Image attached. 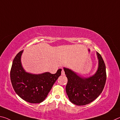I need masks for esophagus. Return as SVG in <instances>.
Here are the masks:
<instances>
[{"label":"esophagus","mask_w":120,"mask_h":120,"mask_svg":"<svg viewBox=\"0 0 120 120\" xmlns=\"http://www.w3.org/2000/svg\"><path fill=\"white\" fill-rule=\"evenodd\" d=\"M61 75H65V74H64V69H62V71H61Z\"/></svg>","instance_id":"esophagus-1"}]
</instances>
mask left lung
<instances>
[{
	"label": "left lung",
	"mask_w": 120,
	"mask_h": 120,
	"mask_svg": "<svg viewBox=\"0 0 120 120\" xmlns=\"http://www.w3.org/2000/svg\"><path fill=\"white\" fill-rule=\"evenodd\" d=\"M99 60L97 71L89 78H82L70 69L64 68L68 79L66 91L70 101L78 106L89 104L99 96L106 81V66L102 57L97 52Z\"/></svg>",
	"instance_id": "left-lung-1"
}]
</instances>
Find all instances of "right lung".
I'll use <instances>...</instances> for the list:
<instances>
[{
    "label": "right lung",
    "instance_id": "obj_1",
    "mask_svg": "<svg viewBox=\"0 0 120 120\" xmlns=\"http://www.w3.org/2000/svg\"><path fill=\"white\" fill-rule=\"evenodd\" d=\"M23 51L19 52L13 60L10 71L11 81L16 94L25 101L37 104L43 101L54 83L61 75V69L52 74L49 72L35 75L24 71L21 63Z\"/></svg>",
    "mask_w": 120,
    "mask_h": 120
}]
</instances>
